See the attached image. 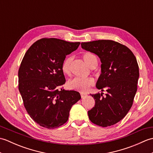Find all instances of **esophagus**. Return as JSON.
Wrapping results in <instances>:
<instances>
[{
    "mask_svg": "<svg viewBox=\"0 0 153 153\" xmlns=\"http://www.w3.org/2000/svg\"><path fill=\"white\" fill-rule=\"evenodd\" d=\"M86 96H87V94L83 93H81V97H82V98H84V97H86Z\"/></svg>",
    "mask_w": 153,
    "mask_h": 153,
    "instance_id": "obj_1",
    "label": "esophagus"
}]
</instances>
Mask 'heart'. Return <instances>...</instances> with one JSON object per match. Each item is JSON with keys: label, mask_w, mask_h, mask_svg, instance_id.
<instances>
[{"label": "heart", "mask_w": 153, "mask_h": 153, "mask_svg": "<svg viewBox=\"0 0 153 153\" xmlns=\"http://www.w3.org/2000/svg\"><path fill=\"white\" fill-rule=\"evenodd\" d=\"M83 59L85 62L91 68H95L98 64V58L95 54L91 53H85L83 54ZM73 61L72 56H68L63 62L62 65V72L70 76L71 71V63ZM95 83V80L93 77H87V78H80V77H75L70 80L68 82V88L73 90H76L84 93L87 91L89 88Z\"/></svg>", "instance_id": "1"}]
</instances>
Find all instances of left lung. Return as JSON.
<instances>
[{
  "mask_svg": "<svg viewBox=\"0 0 153 153\" xmlns=\"http://www.w3.org/2000/svg\"><path fill=\"white\" fill-rule=\"evenodd\" d=\"M83 49L95 53L101 62V74L96 87L103 93L91 95L95 105L88 111L95 124L107 127L123 119L134 102L139 76L137 60L131 51L112 40H98L81 44Z\"/></svg>",
  "mask_w": 153,
  "mask_h": 153,
  "instance_id": "1",
  "label": "left lung"
}]
</instances>
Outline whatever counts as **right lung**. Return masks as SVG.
<instances>
[{
    "label": "right lung",
    "instance_id": "right-lung-1",
    "mask_svg": "<svg viewBox=\"0 0 153 153\" xmlns=\"http://www.w3.org/2000/svg\"><path fill=\"white\" fill-rule=\"evenodd\" d=\"M79 42L55 38L37 41L25 53L18 70V89L28 114L47 129L62 126L70 109L81 99L79 92L67 91L62 65Z\"/></svg>",
    "mask_w": 153,
    "mask_h": 153
}]
</instances>
